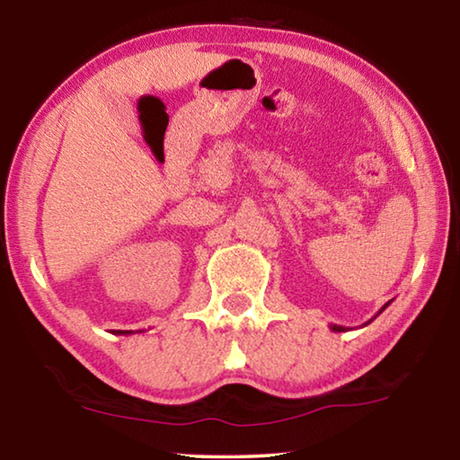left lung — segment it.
I'll return each instance as SVG.
<instances>
[{
	"label": "left lung",
	"instance_id": "8db88e82",
	"mask_svg": "<svg viewBox=\"0 0 460 460\" xmlns=\"http://www.w3.org/2000/svg\"><path fill=\"white\" fill-rule=\"evenodd\" d=\"M389 305H392V300H389V302H385V305L379 308V313H377L376 316H373V318H371V321H367V323H365L363 326H367L369 323H373V321H376V318H377V316H379L381 313H384V310H385V308H387ZM331 331H332V332H347V331H351V329H349V326H341V324H331Z\"/></svg>",
	"mask_w": 460,
	"mask_h": 460
}]
</instances>
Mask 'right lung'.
Segmentation results:
<instances>
[{
	"instance_id": "right-lung-1",
	"label": "right lung",
	"mask_w": 460,
	"mask_h": 460,
	"mask_svg": "<svg viewBox=\"0 0 460 460\" xmlns=\"http://www.w3.org/2000/svg\"><path fill=\"white\" fill-rule=\"evenodd\" d=\"M119 332H123V334H131V331H119Z\"/></svg>"
}]
</instances>
